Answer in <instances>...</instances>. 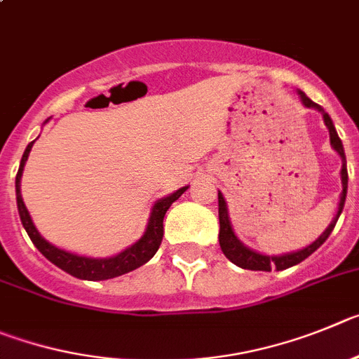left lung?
Returning <instances> with one entry per match:
<instances>
[{
	"mask_svg": "<svg viewBox=\"0 0 359 359\" xmlns=\"http://www.w3.org/2000/svg\"><path fill=\"white\" fill-rule=\"evenodd\" d=\"M299 95H300V100H302V103H304L306 107L316 109V111L320 112L322 118H324L325 127L329 128L331 147L334 148V150H337L338 154H340V157H341V186H344V189H341L340 203H338L337 218L332 219L331 225L325 229L324 234H322L320 238L315 241V243L309 245V247L302 248V250H299V252H292V254H284V256H263V254H259V252H254V250H250V248H247L243 243H241L240 240H238V238H236L234 231H232V227H231V222H229V212H227V205H225L224 195H222V193H218V216H219V236H218V238H219V247H222V252H224L227 259H231L232 263L238 264V266H241V268H245V270H261V272H270L272 268H276V270H286V268L295 266V264L302 263L306 257L311 256L313 252H315L316 248L320 247V245L324 243L325 240H327L329 234H331L332 229H334V225H337L338 218H340L341 211H344L345 196H347V179H348L347 161H345L344 144H341V140L338 137L337 130H334V125H332V121H331V118H329L327 112H325L324 109L318 105V103H315L313 100H309L308 96H306L302 91H299Z\"/></svg>",
	"mask_w": 359,
	"mask_h": 359,
	"instance_id": "1",
	"label": "left lung"
}]
</instances>
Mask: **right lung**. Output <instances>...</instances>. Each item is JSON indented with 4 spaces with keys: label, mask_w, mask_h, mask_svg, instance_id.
I'll use <instances>...</instances> for the list:
<instances>
[{
    "label": "right lung",
    "mask_w": 359,
    "mask_h": 359,
    "mask_svg": "<svg viewBox=\"0 0 359 359\" xmlns=\"http://www.w3.org/2000/svg\"><path fill=\"white\" fill-rule=\"evenodd\" d=\"M32 147H34V141L27 147V150H25V154H22L21 164H19L18 175H15V196H18V209H19V216H21L22 227L27 229L32 243L39 248V252H41L46 259H50L51 263L57 264L60 270L67 272L69 276L76 277V279L105 280V279H112V277H118V276H123V273L132 272V270L143 266L144 263H148L151 257L156 256V252L159 250L161 241H163V236H164V227H163L164 215H166V211L170 209V205H172V203L175 202L184 191H186L187 187H180L179 191H175L173 195L166 196V198H161L159 202H156V205H154V209H151L147 232L143 234V238H141L140 241H135L132 247H128L127 250H123L121 254H118V256L114 257H109V259H91V257L76 256V254H69V252L60 250V248L48 243L43 236L37 232L30 215H28V209L25 208V202H22L21 198V189H19V186H21L22 168H25V163H27Z\"/></svg>",
    "instance_id": "right-lung-1"
}]
</instances>
